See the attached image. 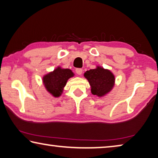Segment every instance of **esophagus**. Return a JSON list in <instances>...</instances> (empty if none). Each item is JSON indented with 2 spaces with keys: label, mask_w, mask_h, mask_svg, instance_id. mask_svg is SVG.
<instances>
[{
  "label": "esophagus",
  "mask_w": 158,
  "mask_h": 158,
  "mask_svg": "<svg viewBox=\"0 0 158 158\" xmlns=\"http://www.w3.org/2000/svg\"><path fill=\"white\" fill-rule=\"evenodd\" d=\"M75 71H76V73L78 74V75H81L83 69L81 68H77V69H76Z\"/></svg>",
  "instance_id": "esophagus-1"
}]
</instances>
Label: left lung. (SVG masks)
<instances>
[{"label": "left lung", "mask_w": 158, "mask_h": 158, "mask_svg": "<svg viewBox=\"0 0 158 158\" xmlns=\"http://www.w3.org/2000/svg\"><path fill=\"white\" fill-rule=\"evenodd\" d=\"M84 76L89 83L92 94L99 98L109 94L115 85L116 79L114 73L100 65L86 71Z\"/></svg>", "instance_id": "1"}]
</instances>
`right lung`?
Wrapping results in <instances>:
<instances>
[{
  "label": "right lung",
  "mask_w": 158,
  "mask_h": 158,
  "mask_svg": "<svg viewBox=\"0 0 158 158\" xmlns=\"http://www.w3.org/2000/svg\"><path fill=\"white\" fill-rule=\"evenodd\" d=\"M74 76V74L70 69L58 66L42 77V84L51 95L53 98H59L63 94L68 79Z\"/></svg>",
  "instance_id": "1"
}]
</instances>
